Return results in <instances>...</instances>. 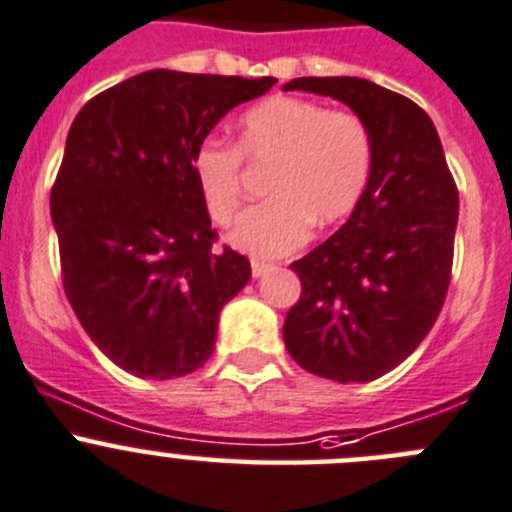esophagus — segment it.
I'll list each match as a JSON object with an SVG mask.
<instances>
[{
  "label": "esophagus",
  "instance_id": "1",
  "mask_svg": "<svg viewBox=\"0 0 512 512\" xmlns=\"http://www.w3.org/2000/svg\"><path fill=\"white\" fill-rule=\"evenodd\" d=\"M270 262H262V260H252V278H262L267 270H270Z\"/></svg>",
  "mask_w": 512,
  "mask_h": 512
}]
</instances>
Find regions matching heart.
<instances>
[{
  "label": "heart",
  "mask_w": 512,
  "mask_h": 512,
  "mask_svg": "<svg viewBox=\"0 0 512 512\" xmlns=\"http://www.w3.org/2000/svg\"><path fill=\"white\" fill-rule=\"evenodd\" d=\"M242 159L270 164V199L247 209L229 242L252 257H283L318 227L351 217L369 191L376 143L369 123L318 100L272 95L237 121L234 146L204 138L189 169L214 224H229L242 204Z\"/></svg>",
  "instance_id": "obj_1"
}]
</instances>
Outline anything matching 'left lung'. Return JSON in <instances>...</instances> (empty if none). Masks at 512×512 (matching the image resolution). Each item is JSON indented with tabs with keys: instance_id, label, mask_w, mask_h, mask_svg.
<instances>
[{
	"instance_id": "8db88e82",
	"label": "left lung",
	"mask_w": 512,
	"mask_h": 512,
	"mask_svg": "<svg viewBox=\"0 0 512 512\" xmlns=\"http://www.w3.org/2000/svg\"><path fill=\"white\" fill-rule=\"evenodd\" d=\"M285 90L331 95L369 123L374 176L348 222L295 260L300 300L285 346L323 379L374 381L424 341L452 275L457 186L432 118L364 78H295Z\"/></svg>"
}]
</instances>
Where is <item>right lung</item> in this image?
Wrapping results in <instances>:
<instances>
[{
    "mask_svg": "<svg viewBox=\"0 0 512 512\" xmlns=\"http://www.w3.org/2000/svg\"><path fill=\"white\" fill-rule=\"evenodd\" d=\"M275 78L148 70L80 108L50 194L62 285L95 346L138 379H176L212 356L219 310L250 260L214 252L191 151Z\"/></svg>",
    "mask_w": 512,
    "mask_h": 512,
    "instance_id": "right-lung-1",
    "label": "right lung"
}]
</instances>
